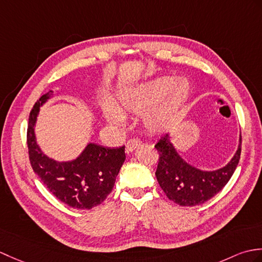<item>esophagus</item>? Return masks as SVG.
Segmentation results:
<instances>
[{
    "mask_svg": "<svg viewBox=\"0 0 262 262\" xmlns=\"http://www.w3.org/2000/svg\"><path fill=\"white\" fill-rule=\"evenodd\" d=\"M141 145V141L137 138H132L129 139L128 142L126 143V153H132V151L135 149L136 147H138V146Z\"/></svg>",
    "mask_w": 262,
    "mask_h": 262,
    "instance_id": "34e87169",
    "label": "esophagus"
}]
</instances>
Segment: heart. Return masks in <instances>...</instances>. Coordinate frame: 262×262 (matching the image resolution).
I'll return each instance as SVG.
<instances>
[{
    "instance_id": "1",
    "label": "heart",
    "mask_w": 262,
    "mask_h": 262,
    "mask_svg": "<svg viewBox=\"0 0 262 262\" xmlns=\"http://www.w3.org/2000/svg\"><path fill=\"white\" fill-rule=\"evenodd\" d=\"M191 83L186 79L164 76L128 90L120 99V109L145 115V126L153 133L164 132L180 120L191 95ZM106 117L114 124L123 123L125 116L117 108L108 109Z\"/></svg>"
}]
</instances>
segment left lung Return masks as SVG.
Instances as JSON below:
<instances>
[{"label": "left lung", "instance_id": "1", "mask_svg": "<svg viewBox=\"0 0 262 262\" xmlns=\"http://www.w3.org/2000/svg\"><path fill=\"white\" fill-rule=\"evenodd\" d=\"M160 153L156 179L166 196L182 206L203 204L213 198L233 175L241 154V135L239 146L231 161L215 171H203L186 163L176 151L166 134L155 145Z\"/></svg>", "mask_w": 262, "mask_h": 262}]
</instances>
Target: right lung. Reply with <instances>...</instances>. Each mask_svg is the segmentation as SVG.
<instances>
[{
    "instance_id": "right-lung-1",
    "label": "right lung",
    "mask_w": 262,
    "mask_h": 262,
    "mask_svg": "<svg viewBox=\"0 0 262 262\" xmlns=\"http://www.w3.org/2000/svg\"><path fill=\"white\" fill-rule=\"evenodd\" d=\"M49 91L34 103L29 116L27 143L34 173L54 196L78 210L99 205L112 192L126 155L125 146L103 147L89 143L76 160L58 162L48 157L36 144L34 126L40 107L50 99Z\"/></svg>"
}]
</instances>
